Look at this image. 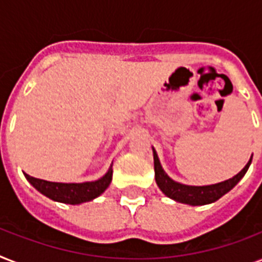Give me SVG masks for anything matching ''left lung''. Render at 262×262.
I'll list each match as a JSON object with an SVG mask.
<instances>
[{
	"label": "left lung",
	"mask_w": 262,
	"mask_h": 262,
	"mask_svg": "<svg viewBox=\"0 0 262 262\" xmlns=\"http://www.w3.org/2000/svg\"><path fill=\"white\" fill-rule=\"evenodd\" d=\"M252 163V159L249 163L241 170L235 177L224 181V182L215 183V185H208V186H187L172 181L160 166L159 158L156 155L154 149V164H155V179L160 190L170 199L178 201V203L190 204V205H204V204H211L216 200H219L227 191H230L236 183L239 182L242 177L246 174L249 166Z\"/></svg>",
	"instance_id": "1"
}]
</instances>
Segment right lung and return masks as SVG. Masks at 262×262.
I'll return each instance as SVG.
<instances>
[{"label":"right lung","instance_id":"add662e5","mask_svg":"<svg viewBox=\"0 0 262 262\" xmlns=\"http://www.w3.org/2000/svg\"><path fill=\"white\" fill-rule=\"evenodd\" d=\"M26 178L30 181V183L35 189H38L42 194L47 195L49 199L59 201L65 204H81L85 201L96 199L103 191L106 190L113 178V170H108L104 177H102L98 181L94 182H84V183H59V182H49L43 179L34 178L28 174Z\"/></svg>","mask_w":262,"mask_h":262}]
</instances>
